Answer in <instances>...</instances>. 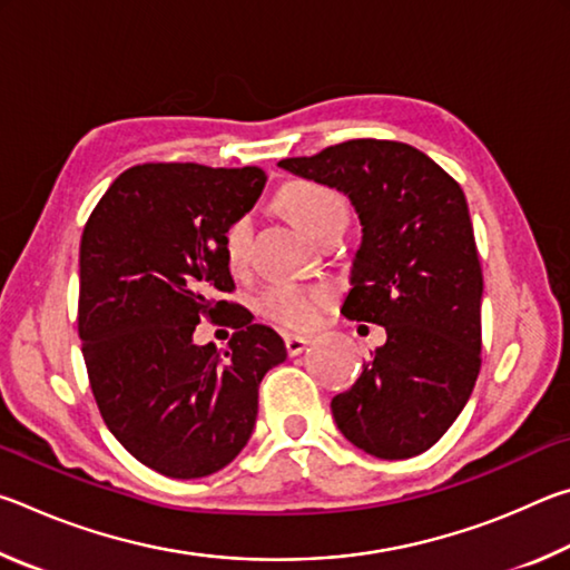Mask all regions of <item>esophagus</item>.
Segmentation results:
<instances>
[{"instance_id":"esophagus-1","label":"esophagus","mask_w":570,"mask_h":570,"mask_svg":"<svg viewBox=\"0 0 570 570\" xmlns=\"http://www.w3.org/2000/svg\"><path fill=\"white\" fill-rule=\"evenodd\" d=\"M284 344H286L288 356H298L308 346V340H306V336H286Z\"/></svg>"}]
</instances>
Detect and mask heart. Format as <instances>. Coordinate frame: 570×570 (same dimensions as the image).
Wrapping results in <instances>:
<instances>
[{"mask_svg":"<svg viewBox=\"0 0 570 570\" xmlns=\"http://www.w3.org/2000/svg\"><path fill=\"white\" fill-rule=\"evenodd\" d=\"M276 206L282 208L286 218L308 236H316V230L332 224L336 218H350V204L340 190H334L324 183L314 180H292L278 190ZM250 236H254V220L250 216H238L228 224L224 234V256L228 268H244L248 262ZM326 294L322 288H308L296 284H274L264 288L258 296V312H262L268 322L286 330L302 332L314 326L320 320V308L324 304Z\"/></svg>","mask_w":570,"mask_h":570,"instance_id":"b5f03b06","label":"heart"}]
</instances>
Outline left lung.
I'll return each instance as SVG.
<instances>
[{
  "label": "left lung",
  "mask_w": 570,
  "mask_h": 570,
  "mask_svg": "<svg viewBox=\"0 0 570 570\" xmlns=\"http://www.w3.org/2000/svg\"><path fill=\"white\" fill-rule=\"evenodd\" d=\"M278 166L350 196L362 244L342 314L387 332L332 400L336 428L374 458L420 455L458 420L480 372L482 268L465 193L397 140H346Z\"/></svg>",
  "instance_id": "left-lung-1"
}]
</instances>
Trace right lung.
I'll list each match as a JSON object with an SVG mask.
<instances>
[{
  "mask_svg": "<svg viewBox=\"0 0 570 570\" xmlns=\"http://www.w3.org/2000/svg\"><path fill=\"white\" fill-rule=\"evenodd\" d=\"M264 183L256 166L146 163L85 224L77 330L90 387L115 440L160 475L226 468L254 432L264 374L286 360L282 336L238 308L228 350L193 342L200 320L236 306L224 234Z\"/></svg>",
  "mask_w": 570,
  "mask_h": 570,
  "instance_id": "obj_1",
  "label": "right lung"
}]
</instances>
